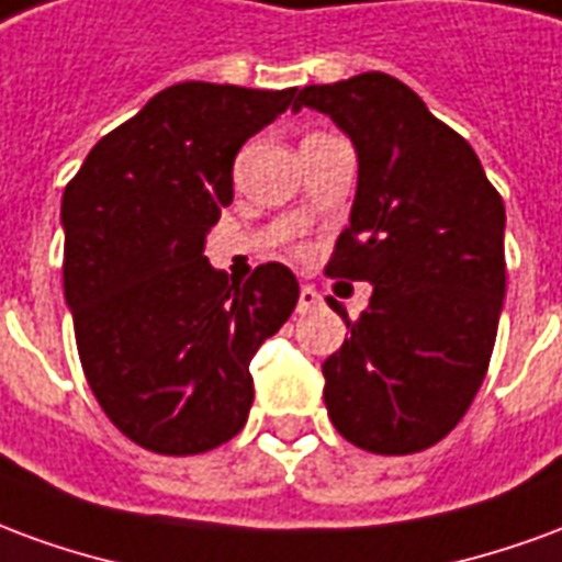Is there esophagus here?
I'll list each match as a JSON object with an SVG mask.
<instances>
[{"instance_id":"1","label":"esophagus","mask_w":562,"mask_h":562,"mask_svg":"<svg viewBox=\"0 0 562 562\" xmlns=\"http://www.w3.org/2000/svg\"><path fill=\"white\" fill-rule=\"evenodd\" d=\"M322 306V294L313 289V285H304L301 289V297H297V313H313Z\"/></svg>"}]
</instances>
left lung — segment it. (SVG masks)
<instances>
[{
	"label": "left lung",
	"mask_w": 562,
	"mask_h": 562,
	"mask_svg": "<svg viewBox=\"0 0 562 562\" xmlns=\"http://www.w3.org/2000/svg\"><path fill=\"white\" fill-rule=\"evenodd\" d=\"M358 149V195L325 273L373 282L352 337L322 364L325 406L352 446L415 454L470 409L506 294V207L475 149L382 71L304 87Z\"/></svg>",
	"instance_id": "left-lung-1"
}]
</instances>
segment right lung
<instances>
[{
  "label": "right lung",
  "mask_w": 562,
  "mask_h": 562,
  "mask_svg": "<svg viewBox=\"0 0 562 562\" xmlns=\"http://www.w3.org/2000/svg\"><path fill=\"white\" fill-rule=\"evenodd\" d=\"M294 95L173 83L68 180L63 282L80 367L116 430L147 451L201 454L240 434L249 361L297 304L285 265H258L234 285L204 256L234 198L237 149Z\"/></svg>",
  "instance_id": "add662e5"
}]
</instances>
